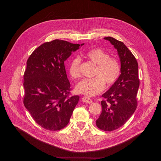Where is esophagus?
<instances>
[{
  "label": "esophagus",
  "instance_id": "34e87169",
  "mask_svg": "<svg viewBox=\"0 0 161 161\" xmlns=\"http://www.w3.org/2000/svg\"><path fill=\"white\" fill-rule=\"evenodd\" d=\"M82 101L83 103H92V99L90 97H86V96L83 97Z\"/></svg>",
  "mask_w": 161,
  "mask_h": 161
}]
</instances>
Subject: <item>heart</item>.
<instances>
[{
    "mask_svg": "<svg viewBox=\"0 0 161 161\" xmlns=\"http://www.w3.org/2000/svg\"><path fill=\"white\" fill-rule=\"evenodd\" d=\"M86 58L96 65L93 78L84 79L76 86L78 93L88 97L100 94L105 88L111 86L119 78L121 74V65L119 60L109 57L108 53L99 48H91L84 53ZM81 58H73L69 66V72L74 79L80 77Z\"/></svg>",
    "mask_w": 161,
    "mask_h": 161,
    "instance_id": "1",
    "label": "heart"
}]
</instances>
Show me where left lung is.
Segmentation results:
<instances>
[{
  "mask_svg": "<svg viewBox=\"0 0 161 161\" xmlns=\"http://www.w3.org/2000/svg\"><path fill=\"white\" fill-rule=\"evenodd\" d=\"M114 46L121 62V75L118 80L103 94L102 112L96 120L97 127L104 131L114 130L124 125L134 113L140 86L138 64L123 42L112 37H104Z\"/></svg>",
  "mask_w": 161,
  "mask_h": 161,
  "instance_id": "left-lung-1",
  "label": "left lung"
}]
</instances>
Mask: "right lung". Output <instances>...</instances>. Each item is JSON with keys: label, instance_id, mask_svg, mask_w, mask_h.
<instances>
[{"label": "right lung", "instance_id": "add662e5", "mask_svg": "<svg viewBox=\"0 0 161 161\" xmlns=\"http://www.w3.org/2000/svg\"><path fill=\"white\" fill-rule=\"evenodd\" d=\"M84 44L55 39L37 48L27 61L24 104L42 128L58 130L69 122L80 97L71 94L64 61Z\"/></svg>", "mask_w": 161, "mask_h": 161}]
</instances>
